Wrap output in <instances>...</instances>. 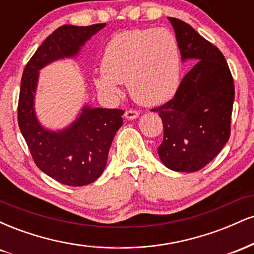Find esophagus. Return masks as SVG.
<instances>
[{"label": "esophagus", "mask_w": 254, "mask_h": 254, "mask_svg": "<svg viewBox=\"0 0 254 254\" xmlns=\"http://www.w3.org/2000/svg\"><path fill=\"white\" fill-rule=\"evenodd\" d=\"M124 116H125V118L127 119V121H131V119H136L137 117H138L139 113L135 110H127V111H125Z\"/></svg>", "instance_id": "1"}]
</instances>
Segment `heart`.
Returning a JSON list of instances; mask_svg holds the SVG:
<instances>
[{"label": "heart", "instance_id": "heart-1", "mask_svg": "<svg viewBox=\"0 0 254 254\" xmlns=\"http://www.w3.org/2000/svg\"><path fill=\"white\" fill-rule=\"evenodd\" d=\"M180 78L177 39L166 28H145L119 33L107 44L103 74L95 84L107 95L121 93L127 82L130 95L144 106L165 104L176 94Z\"/></svg>", "mask_w": 254, "mask_h": 254}]
</instances>
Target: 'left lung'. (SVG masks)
Returning <instances> with one entry per match:
<instances>
[{
	"label": "left lung",
	"instance_id": "8db88e82",
	"mask_svg": "<svg viewBox=\"0 0 254 254\" xmlns=\"http://www.w3.org/2000/svg\"><path fill=\"white\" fill-rule=\"evenodd\" d=\"M182 61L196 62L173 99L151 111L164 124L160 160L176 172H196L222 150L230 136L234 81L226 58L190 25L168 17Z\"/></svg>",
	"mask_w": 254,
	"mask_h": 254
}]
</instances>
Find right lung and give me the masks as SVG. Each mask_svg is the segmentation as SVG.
Here are the masks:
<instances>
[{
    "mask_svg": "<svg viewBox=\"0 0 254 254\" xmlns=\"http://www.w3.org/2000/svg\"><path fill=\"white\" fill-rule=\"evenodd\" d=\"M105 26H61L38 48L22 74L17 106L20 131L39 170L64 185H88L103 174L113 137L123 125L124 111L84 105L65 129H46L34 110L39 70L55 61L76 56Z\"/></svg>",
    "mask_w": 254,
    "mask_h": 254,
    "instance_id": "1",
    "label": "right lung"
}]
</instances>
